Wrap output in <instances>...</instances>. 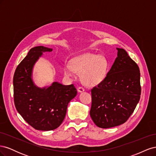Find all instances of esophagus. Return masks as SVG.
<instances>
[{
    "instance_id": "obj_1",
    "label": "esophagus",
    "mask_w": 156,
    "mask_h": 156,
    "mask_svg": "<svg viewBox=\"0 0 156 156\" xmlns=\"http://www.w3.org/2000/svg\"><path fill=\"white\" fill-rule=\"evenodd\" d=\"M77 91L80 93L83 92L84 91V88L83 87H79L78 89H77Z\"/></svg>"
}]
</instances>
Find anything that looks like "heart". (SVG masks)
Instances as JSON below:
<instances>
[{
	"mask_svg": "<svg viewBox=\"0 0 156 156\" xmlns=\"http://www.w3.org/2000/svg\"><path fill=\"white\" fill-rule=\"evenodd\" d=\"M107 60L101 55L87 53L66 63L64 73L68 77L75 76V72L81 73L82 82L89 87L98 85L105 79L108 72Z\"/></svg>",
	"mask_w": 156,
	"mask_h": 156,
	"instance_id": "1",
	"label": "heart"
}]
</instances>
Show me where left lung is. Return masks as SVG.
I'll return each instance as SVG.
<instances>
[{
    "label": "left lung",
    "mask_w": 156,
    "mask_h": 156,
    "mask_svg": "<svg viewBox=\"0 0 156 156\" xmlns=\"http://www.w3.org/2000/svg\"><path fill=\"white\" fill-rule=\"evenodd\" d=\"M117 57L103 81L92 90L90 111L101 128H111L127 121L140 100V70L127 52L116 48Z\"/></svg>",
    "instance_id": "obj_1"
}]
</instances>
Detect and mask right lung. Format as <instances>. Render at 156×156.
<instances>
[{
	"label": "right lung",
	"instance_id": "add662e5",
	"mask_svg": "<svg viewBox=\"0 0 156 156\" xmlns=\"http://www.w3.org/2000/svg\"><path fill=\"white\" fill-rule=\"evenodd\" d=\"M53 49L44 46L32 48L17 67L13 75L14 103L17 112L37 130L50 131L62 124L69 102L77 95L73 84L57 81L50 86L37 87L33 80V68L44 53Z\"/></svg>",
	"mask_w": 156,
	"mask_h": 156
}]
</instances>
